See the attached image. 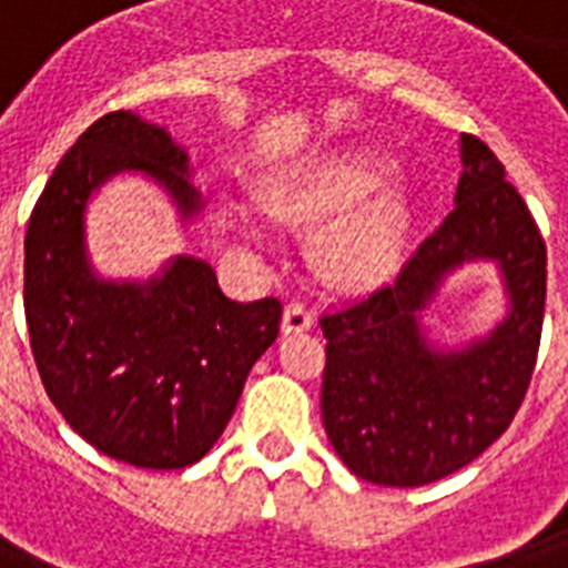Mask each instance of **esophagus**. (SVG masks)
Instances as JSON below:
<instances>
[{
  "instance_id": "obj_1",
  "label": "esophagus",
  "mask_w": 568,
  "mask_h": 568,
  "mask_svg": "<svg viewBox=\"0 0 568 568\" xmlns=\"http://www.w3.org/2000/svg\"><path fill=\"white\" fill-rule=\"evenodd\" d=\"M310 327L312 315L306 312V306H301V303H288L283 310V324H280V329H283L285 336H292V333H306Z\"/></svg>"
}]
</instances>
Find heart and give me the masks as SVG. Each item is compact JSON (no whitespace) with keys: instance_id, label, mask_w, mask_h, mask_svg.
<instances>
[{"instance_id":"1","label":"heart","mask_w":568,"mask_h":568,"mask_svg":"<svg viewBox=\"0 0 568 568\" xmlns=\"http://www.w3.org/2000/svg\"><path fill=\"white\" fill-rule=\"evenodd\" d=\"M392 173L395 162L377 150H333L271 182L265 203L276 221L294 226L342 213L321 235V265L338 283H379L400 262L413 226V205L404 191H378ZM250 235L256 239L258 232L250 230Z\"/></svg>"}]
</instances>
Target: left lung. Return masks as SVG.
Masks as SVG:
<instances>
[{
  "label": "left lung",
  "instance_id": "1",
  "mask_svg": "<svg viewBox=\"0 0 568 568\" xmlns=\"http://www.w3.org/2000/svg\"><path fill=\"white\" fill-rule=\"evenodd\" d=\"M459 162L454 212L395 285L321 318L324 430L345 466L379 486L433 484L480 457L510 427L537 365L546 241L484 141L459 135ZM480 261L503 283V321L442 343L426 310L450 275Z\"/></svg>",
  "mask_w": 568,
  "mask_h": 568
}]
</instances>
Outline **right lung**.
I'll list each match as a JSON object with an SVG mask.
<instances>
[{"instance_id": "obj_1", "label": "right lung", "mask_w": 568, "mask_h": 568, "mask_svg": "<svg viewBox=\"0 0 568 568\" xmlns=\"http://www.w3.org/2000/svg\"><path fill=\"white\" fill-rule=\"evenodd\" d=\"M168 196L180 226L203 217L191 155L168 126L111 111L49 176L26 232V324L49 400L105 457L138 468L203 459L235 413L283 306L239 303L205 258H164L146 280L102 276L88 247L93 196L114 176Z\"/></svg>"}]
</instances>
